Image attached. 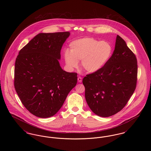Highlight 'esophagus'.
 Here are the masks:
<instances>
[{
	"instance_id": "1",
	"label": "esophagus",
	"mask_w": 151,
	"mask_h": 151,
	"mask_svg": "<svg viewBox=\"0 0 151 151\" xmlns=\"http://www.w3.org/2000/svg\"><path fill=\"white\" fill-rule=\"evenodd\" d=\"M78 81H79V83H81V82L82 81V78H81V77H80V76L78 77Z\"/></svg>"
}]
</instances>
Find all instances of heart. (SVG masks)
<instances>
[{
	"label": "heart",
	"mask_w": 151,
	"mask_h": 151,
	"mask_svg": "<svg viewBox=\"0 0 151 151\" xmlns=\"http://www.w3.org/2000/svg\"><path fill=\"white\" fill-rule=\"evenodd\" d=\"M70 51L64 53L66 65L71 69L81 67L86 72L93 73L101 70L111 57L113 47L106 41L99 42L93 38H84L70 44Z\"/></svg>",
	"instance_id": "heart-1"
}]
</instances>
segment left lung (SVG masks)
<instances>
[{
  "instance_id": "left-lung-1",
  "label": "left lung",
  "mask_w": 151,
  "mask_h": 151,
  "mask_svg": "<svg viewBox=\"0 0 151 151\" xmlns=\"http://www.w3.org/2000/svg\"><path fill=\"white\" fill-rule=\"evenodd\" d=\"M137 76V57L117 35L115 49L107 63L83 80L89 107L102 117L120 111L135 90Z\"/></svg>"
}]
</instances>
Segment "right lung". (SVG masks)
Segmentation results:
<instances>
[{"label":"right lung","mask_w":151,"mask_h":151,"mask_svg":"<svg viewBox=\"0 0 151 151\" xmlns=\"http://www.w3.org/2000/svg\"><path fill=\"white\" fill-rule=\"evenodd\" d=\"M70 32L39 33L19 52L14 86L22 104L40 118L55 115L77 83V73L67 72L58 59Z\"/></svg>","instance_id":"add662e5"}]
</instances>
